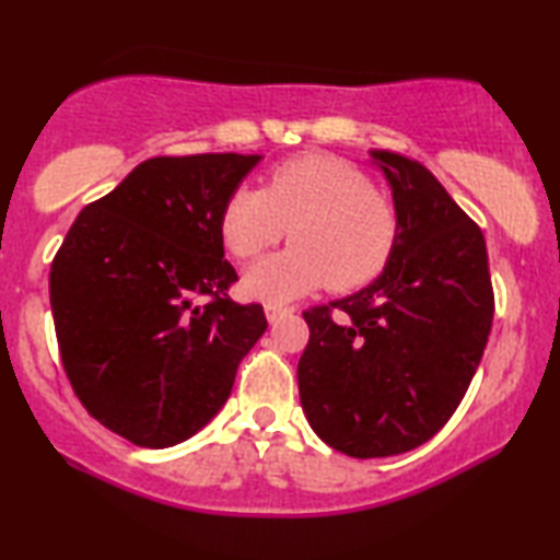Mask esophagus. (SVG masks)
Listing matches in <instances>:
<instances>
[{
  "instance_id": "34e87169",
  "label": "esophagus",
  "mask_w": 560,
  "mask_h": 560,
  "mask_svg": "<svg viewBox=\"0 0 560 560\" xmlns=\"http://www.w3.org/2000/svg\"><path fill=\"white\" fill-rule=\"evenodd\" d=\"M294 312L291 306H281V304H266V317H269L271 325H277L283 317H289V314Z\"/></svg>"
}]
</instances>
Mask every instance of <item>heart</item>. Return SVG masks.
I'll use <instances>...</instances> for the list:
<instances>
[{
  "instance_id": "obj_1",
  "label": "heart",
  "mask_w": 560,
  "mask_h": 560,
  "mask_svg": "<svg viewBox=\"0 0 560 560\" xmlns=\"http://www.w3.org/2000/svg\"><path fill=\"white\" fill-rule=\"evenodd\" d=\"M294 246L250 266L243 287L269 304L327 287L355 291L390 261L400 218L388 195L335 154L291 156L266 175L264 190L243 185L220 212V238L235 258L261 256L287 235Z\"/></svg>"
}]
</instances>
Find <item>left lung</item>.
<instances>
[{"label":"left lung","instance_id":"1","mask_svg":"<svg viewBox=\"0 0 560 560\" xmlns=\"http://www.w3.org/2000/svg\"><path fill=\"white\" fill-rule=\"evenodd\" d=\"M400 231L385 271L304 312L299 398L317 436L373 459L411 452L452 419L482 360L494 291L479 225L419 162L373 152Z\"/></svg>","mask_w":560,"mask_h":560}]
</instances>
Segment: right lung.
<instances>
[{
  "label": "right lung",
  "instance_id": "right-lung-1",
  "mask_svg": "<svg viewBox=\"0 0 560 560\" xmlns=\"http://www.w3.org/2000/svg\"><path fill=\"white\" fill-rule=\"evenodd\" d=\"M258 154L152 156L85 205L50 266L60 360L108 431L175 446L231 396L266 332L261 304L228 296L220 212Z\"/></svg>",
  "mask_w": 560,
  "mask_h": 560
}]
</instances>
